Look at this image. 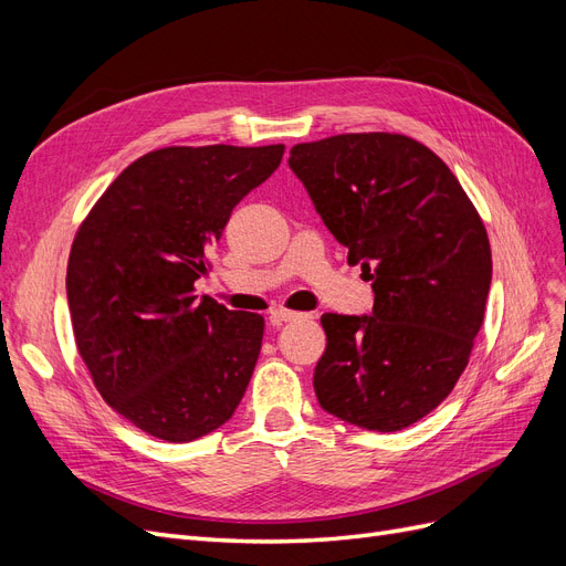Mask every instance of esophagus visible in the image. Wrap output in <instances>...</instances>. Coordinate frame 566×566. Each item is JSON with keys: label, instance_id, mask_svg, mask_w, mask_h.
<instances>
[{"label": "esophagus", "instance_id": "34e87169", "mask_svg": "<svg viewBox=\"0 0 566 566\" xmlns=\"http://www.w3.org/2000/svg\"><path fill=\"white\" fill-rule=\"evenodd\" d=\"M300 318H304V314H300V312H290V310H273L271 312V321H276V323H290V321H300Z\"/></svg>", "mask_w": 566, "mask_h": 566}]
</instances>
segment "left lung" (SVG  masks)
<instances>
[{"label": "left lung", "mask_w": 566, "mask_h": 566, "mask_svg": "<svg viewBox=\"0 0 566 566\" xmlns=\"http://www.w3.org/2000/svg\"><path fill=\"white\" fill-rule=\"evenodd\" d=\"M287 163L375 293L370 316H321L318 403L364 430H403L470 361L491 285L484 221L447 163L403 134H337Z\"/></svg>", "instance_id": "8db88e82"}]
</instances>
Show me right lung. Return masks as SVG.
Returning <instances> with one entry per match:
<instances>
[{
    "instance_id": "1",
    "label": "right lung",
    "mask_w": 566,
    "mask_h": 566,
    "mask_svg": "<svg viewBox=\"0 0 566 566\" xmlns=\"http://www.w3.org/2000/svg\"><path fill=\"white\" fill-rule=\"evenodd\" d=\"M283 150H150L75 233L65 290L77 352L104 401L150 437L193 441L243 399L264 318L193 293L233 208L273 175Z\"/></svg>"
}]
</instances>
